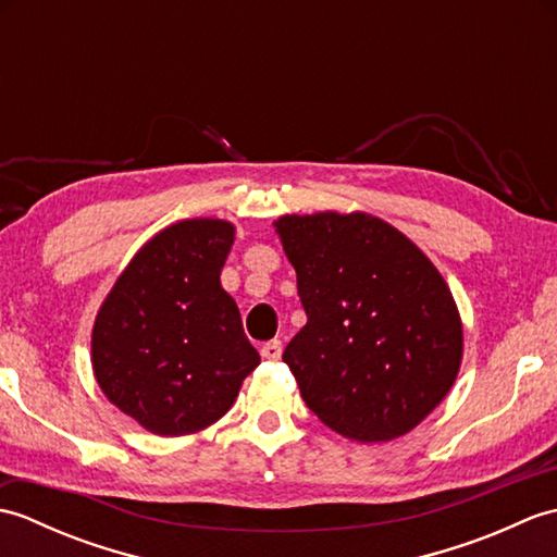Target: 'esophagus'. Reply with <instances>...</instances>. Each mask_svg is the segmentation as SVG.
Instances as JSON below:
<instances>
[{
  "label": "esophagus",
  "instance_id": "obj_1",
  "mask_svg": "<svg viewBox=\"0 0 557 557\" xmlns=\"http://www.w3.org/2000/svg\"><path fill=\"white\" fill-rule=\"evenodd\" d=\"M260 357L268 359V361H277L282 357V342L280 339L265 342V345L260 347Z\"/></svg>",
  "mask_w": 557,
  "mask_h": 557
}]
</instances>
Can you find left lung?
Returning <instances> with one entry per match:
<instances>
[{"label":"left lung","mask_w":557,"mask_h":557,"mask_svg":"<svg viewBox=\"0 0 557 557\" xmlns=\"http://www.w3.org/2000/svg\"><path fill=\"white\" fill-rule=\"evenodd\" d=\"M275 227L309 318L282 354L306 407L359 443L417 429L461 363L459 311L441 272L366 212L285 215Z\"/></svg>","instance_id":"8db88e82"}]
</instances>
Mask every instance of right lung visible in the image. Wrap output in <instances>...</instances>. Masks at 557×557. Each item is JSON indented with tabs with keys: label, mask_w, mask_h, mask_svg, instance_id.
Instances as JSON below:
<instances>
[{
	"label": "right lung",
	"mask_w": 557,
	"mask_h": 557,
	"mask_svg": "<svg viewBox=\"0 0 557 557\" xmlns=\"http://www.w3.org/2000/svg\"><path fill=\"white\" fill-rule=\"evenodd\" d=\"M234 224L182 220L132 258L92 325V373L114 407L156 435L208 429L260 363L220 285Z\"/></svg>",
	"instance_id": "add662e5"
}]
</instances>
